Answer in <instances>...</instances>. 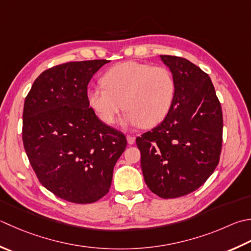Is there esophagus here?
Returning <instances> with one entry per match:
<instances>
[{
	"instance_id": "esophagus-1",
	"label": "esophagus",
	"mask_w": 251,
	"mask_h": 251,
	"mask_svg": "<svg viewBox=\"0 0 251 251\" xmlns=\"http://www.w3.org/2000/svg\"><path fill=\"white\" fill-rule=\"evenodd\" d=\"M127 142H128V145H134L135 144V137H132L130 135H127Z\"/></svg>"
}]
</instances>
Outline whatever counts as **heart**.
Segmentation results:
<instances>
[{"label":"heart","mask_w":251,"mask_h":251,"mask_svg":"<svg viewBox=\"0 0 251 251\" xmlns=\"http://www.w3.org/2000/svg\"><path fill=\"white\" fill-rule=\"evenodd\" d=\"M104 87L87 92L91 110L103 124L113 126L122 107L123 123L150 128L165 119L173 104L176 85L172 73L163 66L136 61L112 66L102 77Z\"/></svg>","instance_id":"heart-1"}]
</instances>
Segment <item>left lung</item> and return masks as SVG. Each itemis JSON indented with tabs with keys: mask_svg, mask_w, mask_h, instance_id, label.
Instances as JSON below:
<instances>
[{
	"mask_svg": "<svg viewBox=\"0 0 251 251\" xmlns=\"http://www.w3.org/2000/svg\"><path fill=\"white\" fill-rule=\"evenodd\" d=\"M160 57L174 77L175 98L164 121L136 144L147 186L171 199L198 189L218 166L223 114L208 74L186 58Z\"/></svg>",
	"mask_w": 251,
	"mask_h": 251,
	"instance_id": "obj_1",
	"label": "left lung"
}]
</instances>
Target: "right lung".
Here are the masks:
<instances>
[{
	"instance_id": "1",
	"label": "right lung",
	"mask_w": 251,
	"mask_h": 251,
	"mask_svg": "<svg viewBox=\"0 0 251 251\" xmlns=\"http://www.w3.org/2000/svg\"><path fill=\"white\" fill-rule=\"evenodd\" d=\"M107 60L64 63L41 73L25 99L23 142L39 181L58 198L92 203L109 193L125 135L88 104L92 76Z\"/></svg>"
}]
</instances>
